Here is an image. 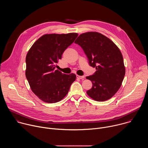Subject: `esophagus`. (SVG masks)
Instances as JSON below:
<instances>
[{
  "mask_svg": "<svg viewBox=\"0 0 148 148\" xmlns=\"http://www.w3.org/2000/svg\"><path fill=\"white\" fill-rule=\"evenodd\" d=\"M84 77V76H80V75H77V78H79V79H83Z\"/></svg>",
  "mask_w": 148,
  "mask_h": 148,
  "instance_id": "obj_1",
  "label": "esophagus"
}]
</instances>
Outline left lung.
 <instances>
[{"label":"left lung","mask_w":148,"mask_h":148,"mask_svg":"<svg viewBox=\"0 0 148 148\" xmlns=\"http://www.w3.org/2000/svg\"><path fill=\"white\" fill-rule=\"evenodd\" d=\"M88 58L95 73L86 78L92 81L88 95L97 101H105L112 98L121 86L125 74L122 54L117 46L101 33L89 32L81 34L75 41Z\"/></svg>","instance_id":"obj_1"}]
</instances>
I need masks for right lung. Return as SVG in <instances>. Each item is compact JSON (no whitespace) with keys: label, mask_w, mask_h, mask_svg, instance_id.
Returning a JSON list of instances; mask_svg holds the SVG:
<instances>
[{"label":"right lung","mask_w":148,"mask_h":148,"mask_svg":"<svg viewBox=\"0 0 148 148\" xmlns=\"http://www.w3.org/2000/svg\"><path fill=\"white\" fill-rule=\"evenodd\" d=\"M78 34H46L36 40L26 57V77L30 88L41 101L56 103L64 98L76 75L55 70L64 50Z\"/></svg>","instance_id":"add662e5"}]
</instances>
